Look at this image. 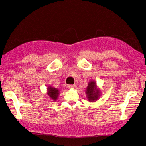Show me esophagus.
Masks as SVG:
<instances>
[{
  "instance_id": "obj_1",
  "label": "esophagus",
  "mask_w": 146,
  "mask_h": 146,
  "mask_svg": "<svg viewBox=\"0 0 146 146\" xmlns=\"http://www.w3.org/2000/svg\"><path fill=\"white\" fill-rule=\"evenodd\" d=\"M68 88L69 89H73L76 88V85L75 84H70L68 86Z\"/></svg>"
}]
</instances>
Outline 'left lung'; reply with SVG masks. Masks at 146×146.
Instances as JSON below:
<instances>
[{"label":"left lung","mask_w":146,"mask_h":146,"mask_svg":"<svg viewBox=\"0 0 146 146\" xmlns=\"http://www.w3.org/2000/svg\"><path fill=\"white\" fill-rule=\"evenodd\" d=\"M86 94L87 97L89 98L90 101H95L99 97V91L96 87L95 82H90L89 83L87 88H86Z\"/></svg>","instance_id":"obj_1"}]
</instances>
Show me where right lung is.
I'll use <instances>...</instances> for the list:
<instances>
[{
    "label": "right lung",
    "instance_id": "right-lung-1",
    "mask_svg": "<svg viewBox=\"0 0 146 146\" xmlns=\"http://www.w3.org/2000/svg\"><path fill=\"white\" fill-rule=\"evenodd\" d=\"M48 94L49 95V97H50V99H52L54 100H56L57 99L58 95V90L57 89H56L55 88H51V87H49L48 88Z\"/></svg>",
    "mask_w": 146,
    "mask_h": 146
}]
</instances>
